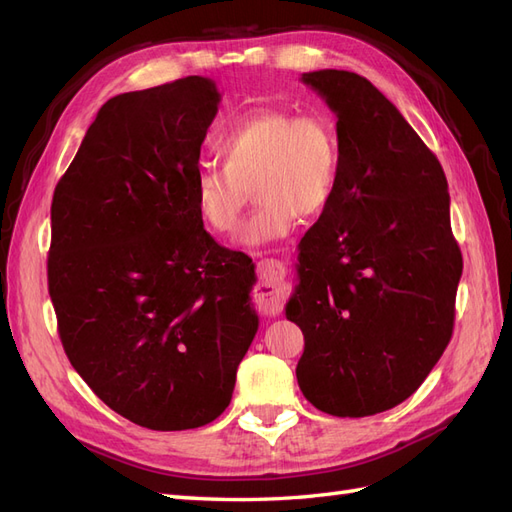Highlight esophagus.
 I'll return each mask as SVG.
<instances>
[{"label":"esophagus","instance_id":"34e87169","mask_svg":"<svg viewBox=\"0 0 512 512\" xmlns=\"http://www.w3.org/2000/svg\"><path fill=\"white\" fill-rule=\"evenodd\" d=\"M286 297V267L280 260L265 258L258 262L256 299L265 312H277Z\"/></svg>","mask_w":512,"mask_h":512}]
</instances>
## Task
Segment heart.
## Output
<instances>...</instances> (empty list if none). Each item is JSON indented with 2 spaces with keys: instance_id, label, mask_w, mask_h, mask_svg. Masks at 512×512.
Here are the masks:
<instances>
[{
  "instance_id": "1",
  "label": "heart",
  "mask_w": 512,
  "mask_h": 512,
  "mask_svg": "<svg viewBox=\"0 0 512 512\" xmlns=\"http://www.w3.org/2000/svg\"><path fill=\"white\" fill-rule=\"evenodd\" d=\"M213 149L222 166L198 170L194 207L209 230L230 235L254 185L260 207L239 232L245 247L280 241L301 215H320L342 177V141L335 121L322 113L256 108L218 134Z\"/></svg>"
}]
</instances>
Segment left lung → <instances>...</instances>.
<instances>
[{
	"label": "left lung",
	"instance_id": "8db88e82",
	"mask_svg": "<svg viewBox=\"0 0 512 512\" xmlns=\"http://www.w3.org/2000/svg\"><path fill=\"white\" fill-rule=\"evenodd\" d=\"M329 104L342 141L331 205L299 245L286 318L305 350V399L333 416H371L406 401L451 342L463 269L438 158L363 76H301Z\"/></svg>",
	"mask_w": 512,
	"mask_h": 512
}]
</instances>
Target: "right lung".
<instances>
[{"label":"right lung","instance_id":"obj_1","mask_svg":"<svg viewBox=\"0 0 512 512\" xmlns=\"http://www.w3.org/2000/svg\"><path fill=\"white\" fill-rule=\"evenodd\" d=\"M220 100L205 76L111 98L53 194L61 344L108 408L153 431L215 421L258 331L252 258L215 243L194 207Z\"/></svg>","mask_w":512,"mask_h":512}]
</instances>
